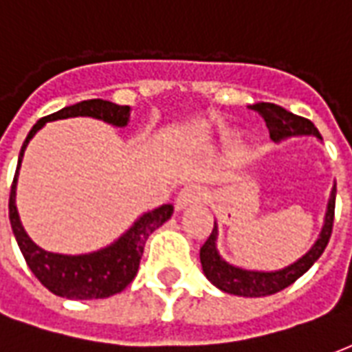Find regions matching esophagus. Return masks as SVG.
Instances as JSON below:
<instances>
[{
	"label": "esophagus",
	"instance_id": "34e87169",
	"mask_svg": "<svg viewBox=\"0 0 352 352\" xmlns=\"http://www.w3.org/2000/svg\"><path fill=\"white\" fill-rule=\"evenodd\" d=\"M201 198H204V190L199 188L198 184H188V186H184L183 190L179 192V196L175 199V209L177 211H183L186 207L201 201Z\"/></svg>",
	"mask_w": 352,
	"mask_h": 352
}]
</instances>
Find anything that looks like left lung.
<instances>
[{
    "label": "left lung",
    "mask_w": 352,
    "mask_h": 352,
    "mask_svg": "<svg viewBox=\"0 0 352 352\" xmlns=\"http://www.w3.org/2000/svg\"><path fill=\"white\" fill-rule=\"evenodd\" d=\"M251 109L264 118L273 141H280V139L292 138V135H315V138L322 139L311 120L294 115V113H290V111L279 107L275 103L260 101V103H254ZM333 209H336V186H333L332 196L328 201L324 226H322L317 243L311 247V251L305 256H302L298 262L288 265L285 270H279V272H247V270H241V267L224 262L221 254L217 252V245H214V241H217V224H214L211 236L207 237L204 247L199 249V260H201V267H204L206 277L213 283L214 287H219L224 292L234 296H245V298L270 296L279 292L283 288L290 287L324 252L326 245L332 236Z\"/></svg>",
    "instance_id": "left-lung-1"
}]
</instances>
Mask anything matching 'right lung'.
<instances>
[{
  "label": "right lung",
  "instance_id": "right-lung-1",
  "mask_svg": "<svg viewBox=\"0 0 352 352\" xmlns=\"http://www.w3.org/2000/svg\"><path fill=\"white\" fill-rule=\"evenodd\" d=\"M69 116H94L113 126H126L130 118V107L116 105L105 100H87L39 118L20 148L19 166H16L11 194H9V221H11L12 234L16 237V243L26 260L28 267L41 280L43 287L49 288L52 294L69 298V300H98V298L118 294L133 280V277L138 275L146 239L154 230L160 228L173 214V206H162L151 213H145L118 241L98 252L80 254V256H65V254H54V252L39 249L28 237L16 213V206H14L16 175H19L22 154L37 130H41L49 120L69 118Z\"/></svg>",
  "mask_w": 352,
  "mask_h": 352
}]
</instances>
